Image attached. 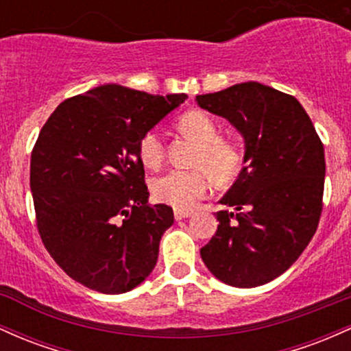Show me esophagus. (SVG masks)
<instances>
[{"label": "esophagus", "mask_w": 351, "mask_h": 351, "mask_svg": "<svg viewBox=\"0 0 351 351\" xmlns=\"http://www.w3.org/2000/svg\"><path fill=\"white\" fill-rule=\"evenodd\" d=\"M191 215H192V212H189V210H176V212H174V217H176V220L187 219V217H191Z\"/></svg>", "instance_id": "1"}]
</instances>
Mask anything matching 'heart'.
<instances>
[{"label": "heart", "instance_id": "1", "mask_svg": "<svg viewBox=\"0 0 351 351\" xmlns=\"http://www.w3.org/2000/svg\"><path fill=\"white\" fill-rule=\"evenodd\" d=\"M179 129L200 144V152L195 164L206 165L217 179H227L240 165V152L232 143L219 139V128L207 114L192 111L184 114L179 121ZM165 156L164 136L159 129L144 132L139 141V157L147 169H159ZM152 195L159 202L189 210L194 208L200 199L210 191V177L202 169L180 171L174 169L156 177L151 184Z\"/></svg>", "mask_w": 351, "mask_h": 351}]
</instances>
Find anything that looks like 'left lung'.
Returning a JSON list of instances; mask_svg holds the SVG:
<instances>
[{
    "label": "left lung",
    "mask_w": 351,
    "mask_h": 351,
    "mask_svg": "<svg viewBox=\"0 0 351 351\" xmlns=\"http://www.w3.org/2000/svg\"><path fill=\"white\" fill-rule=\"evenodd\" d=\"M197 104L243 137V169L220 199L214 237L200 249L210 274L252 289L293 265L317 232L325 184L324 144L293 96L249 81Z\"/></svg>",
    "instance_id": "obj_1"
}]
</instances>
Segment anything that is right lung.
I'll use <instances>...</instances> for the list:
<instances>
[{
	"label": "right lung",
	"instance_id": "right-lung-1",
	"mask_svg": "<svg viewBox=\"0 0 351 351\" xmlns=\"http://www.w3.org/2000/svg\"><path fill=\"white\" fill-rule=\"evenodd\" d=\"M186 99L102 84L61 102L43 125L29 171L38 230L73 280L116 295L154 270L174 212L147 204L139 141Z\"/></svg>",
	"mask_w": 351,
	"mask_h": 351
}]
</instances>
